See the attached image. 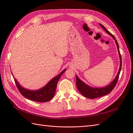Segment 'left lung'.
Here are the masks:
<instances>
[{
    "mask_svg": "<svg viewBox=\"0 0 133 133\" xmlns=\"http://www.w3.org/2000/svg\"><path fill=\"white\" fill-rule=\"evenodd\" d=\"M99 25L101 26L103 29L107 32V33H108L109 35H110L111 37H112V38L115 40V43L116 44V46H117L118 53L119 55L120 67H119V70L118 71V73L117 75H116V76H115L114 80H112V82L110 84H109L108 85L103 88L91 87L89 85H87V84H86L85 83H84L82 80H80L78 77L77 75H76V87H77L78 90L84 96H85V97L89 98V99H94L96 98H99V97H100V96H103L104 95L109 94L110 92L112 90V89H114V87L116 85V83H117L120 71H121V69H122V57L120 53L119 45L117 41H116V40L115 39L114 36L112 34H111L110 32L102 24H99Z\"/></svg>",
    "mask_w": 133,
    "mask_h": 133,
    "instance_id": "obj_1",
    "label": "left lung"
}]
</instances>
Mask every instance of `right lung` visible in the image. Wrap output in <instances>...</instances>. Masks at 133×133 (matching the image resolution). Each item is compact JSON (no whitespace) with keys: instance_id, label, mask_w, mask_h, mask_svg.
Segmentation results:
<instances>
[{"instance_id":"obj_1","label":"right lung","mask_w":133,"mask_h":133,"mask_svg":"<svg viewBox=\"0 0 133 133\" xmlns=\"http://www.w3.org/2000/svg\"><path fill=\"white\" fill-rule=\"evenodd\" d=\"M66 70V69L63 70L60 74L51 79L44 87L36 90H31L23 88L19 84L17 79H15L13 74L12 75L13 76L18 89L23 96L34 102H46L54 97L59 80Z\"/></svg>"}]
</instances>
